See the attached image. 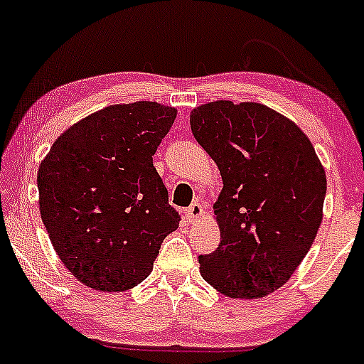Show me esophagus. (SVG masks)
<instances>
[{
  "instance_id": "esophagus-1",
  "label": "esophagus",
  "mask_w": 364,
  "mask_h": 364,
  "mask_svg": "<svg viewBox=\"0 0 364 364\" xmlns=\"http://www.w3.org/2000/svg\"><path fill=\"white\" fill-rule=\"evenodd\" d=\"M185 215H186L188 223L195 224L196 220H200V217L203 215V205H200V203H196V202L191 203V205L186 208Z\"/></svg>"
}]
</instances>
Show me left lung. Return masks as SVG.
Segmentation results:
<instances>
[{
	"mask_svg": "<svg viewBox=\"0 0 364 364\" xmlns=\"http://www.w3.org/2000/svg\"><path fill=\"white\" fill-rule=\"evenodd\" d=\"M196 141L215 161V252L200 274L229 298H263L289 281L321 223L327 178L292 121L263 104L217 101L190 114Z\"/></svg>",
	"mask_w": 364,
	"mask_h": 364,
	"instance_id": "left-lung-1",
	"label": "left lung"
}]
</instances>
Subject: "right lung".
I'll return each instance as SVG.
<instances>
[{"mask_svg":"<svg viewBox=\"0 0 364 364\" xmlns=\"http://www.w3.org/2000/svg\"><path fill=\"white\" fill-rule=\"evenodd\" d=\"M176 118L157 102L109 106L70 127L37 173L41 217L63 265L97 291L149 277L181 215L152 156Z\"/></svg>","mask_w":364,"mask_h":364,"instance_id":"obj_1","label":"right lung"}]
</instances>
